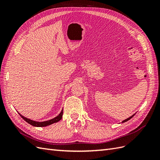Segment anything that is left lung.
<instances>
[{
	"mask_svg": "<svg viewBox=\"0 0 160 160\" xmlns=\"http://www.w3.org/2000/svg\"><path fill=\"white\" fill-rule=\"evenodd\" d=\"M133 116H134V115H132V116H131V117H129V118H128V119H125V120H123V122H122V123H124V122H128V120H129L130 119H132L133 117Z\"/></svg>",
	"mask_w": 160,
	"mask_h": 160,
	"instance_id": "left-lung-1",
	"label": "left lung"
}]
</instances>
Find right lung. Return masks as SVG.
I'll use <instances>...</instances> for the list:
<instances>
[{
  "mask_svg": "<svg viewBox=\"0 0 160 160\" xmlns=\"http://www.w3.org/2000/svg\"><path fill=\"white\" fill-rule=\"evenodd\" d=\"M62 113H63V111H61V112L59 113V115H57V117H55V118H53L52 119H50V120H48V121H46V122H35V121H32L31 119H28L25 117H24V116L21 115L20 113H18V114L20 115L22 118L25 121V122H27L28 123L31 124V125H32V126H35V127H45V126H47V125H51L52 123H57L59 122V121H60L61 119H62Z\"/></svg>",
  "mask_w": 160,
  "mask_h": 160,
  "instance_id": "right-lung-1",
  "label": "right lung"
}]
</instances>
